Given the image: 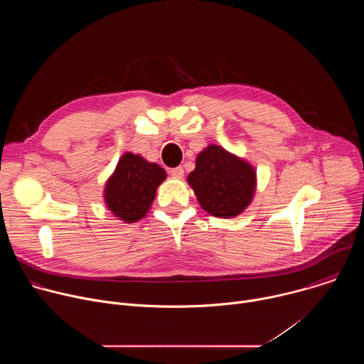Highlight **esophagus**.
Here are the masks:
<instances>
[{"mask_svg": "<svg viewBox=\"0 0 364 364\" xmlns=\"http://www.w3.org/2000/svg\"><path fill=\"white\" fill-rule=\"evenodd\" d=\"M170 174H171L174 178H183L184 170H183L181 167H177V168H173V170L170 171Z\"/></svg>", "mask_w": 364, "mask_h": 364, "instance_id": "34e87169", "label": "esophagus"}]
</instances>
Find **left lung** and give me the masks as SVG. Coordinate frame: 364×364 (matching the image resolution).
Returning a JSON list of instances; mask_svg holds the SVG:
<instances>
[{
	"label": "left lung",
	"instance_id": "1",
	"mask_svg": "<svg viewBox=\"0 0 364 364\" xmlns=\"http://www.w3.org/2000/svg\"><path fill=\"white\" fill-rule=\"evenodd\" d=\"M203 210L215 218L230 219L250 204L256 173L250 164L219 145L204 148L196 168L187 177Z\"/></svg>",
	"mask_w": 364,
	"mask_h": 364
}]
</instances>
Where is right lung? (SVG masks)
<instances>
[{"mask_svg":"<svg viewBox=\"0 0 364 364\" xmlns=\"http://www.w3.org/2000/svg\"><path fill=\"white\" fill-rule=\"evenodd\" d=\"M166 171L141 155L127 152L107 181L105 203L121 220L134 223L151 209L157 187L166 180Z\"/></svg>","mask_w":364,"mask_h":364,"instance_id":"1","label":"right lung"}]
</instances>
